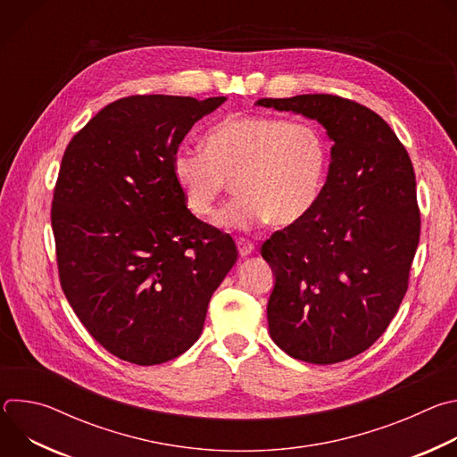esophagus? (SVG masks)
<instances>
[{
  "label": "esophagus",
  "instance_id": "34e87169",
  "mask_svg": "<svg viewBox=\"0 0 457 457\" xmlns=\"http://www.w3.org/2000/svg\"><path fill=\"white\" fill-rule=\"evenodd\" d=\"M237 247H238V254L240 256H247L254 249V245L249 240H245V238H237Z\"/></svg>",
  "mask_w": 457,
  "mask_h": 457
}]
</instances>
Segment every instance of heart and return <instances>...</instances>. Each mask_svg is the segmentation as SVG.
Masks as SVG:
<instances>
[{
  "mask_svg": "<svg viewBox=\"0 0 457 457\" xmlns=\"http://www.w3.org/2000/svg\"><path fill=\"white\" fill-rule=\"evenodd\" d=\"M329 161V139L314 122L240 113L208 129L204 150H175L170 170L193 215H213L233 180L238 195L219 224L251 229L271 220L286 228L318 204Z\"/></svg>",
  "mask_w": 457,
  "mask_h": 457,
  "instance_id": "obj_1",
  "label": "heart"
}]
</instances>
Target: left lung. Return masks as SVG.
<instances>
[{
  "label": "left lung",
  "instance_id": "1",
  "mask_svg": "<svg viewBox=\"0 0 457 457\" xmlns=\"http://www.w3.org/2000/svg\"><path fill=\"white\" fill-rule=\"evenodd\" d=\"M256 104L316 119L335 143L314 210L260 251L275 271L270 335L302 361L349 360L385 333L409 287L421 228L411 157L356 101L305 94Z\"/></svg>",
  "mask_w": 457,
  "mask_h": 457
}]
</instances>
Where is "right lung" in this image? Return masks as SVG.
I'll return each mask as SVG.
<instances>
[{"label":"right lung","mask_w":457,"mask_h":457,"mask_svg":"<svg viewBox=\"0 0 457 457\" xmlns=\"http://www.w3.org/2000/svg\"><path fill=\"white\" fill-rule=\"evenodd\" d=\"M224 101L122 97L64 150L50 212L59 282L94 340L124 361L187 351L237 262L233 238L186 208L170 170L191 126Z\"/></svg>","instance_id":"add662e5"}]
</instances>
